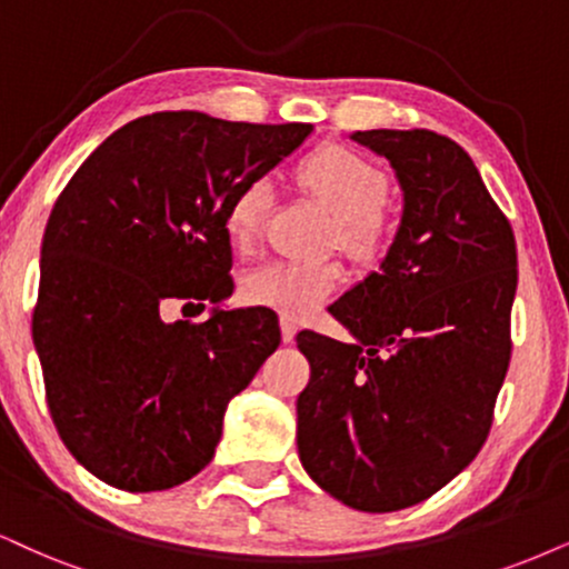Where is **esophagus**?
<instances>
[{"mask_svg": "<svg viewBox=\"0 0 569 569\" xmlns=\"http://www.w3.org/2000/svg\"><path fill=\"white\" fill-rule=\"evenodd\" d=\"M279 327H282V340H284V342L296 340V335H298V319H292L290 313H284V317L279 319Z\"/></svg>", "mask_w": 569, "mask_h": 569, "instance_id": "obj_1", "label": "esophagus"}]
</instances>
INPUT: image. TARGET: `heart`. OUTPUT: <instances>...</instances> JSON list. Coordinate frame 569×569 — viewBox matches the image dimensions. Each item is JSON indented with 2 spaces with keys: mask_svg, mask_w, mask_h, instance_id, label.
<instances>
[{
  "mask_svg": "<svg viewBox=\"0 0 569 569\" xmlns=\"http://www.w3.org/2000/svg\"><path fill=\"white\" fill-rule=\"evenodd\" d=\"M296 179L311 200L335 219V242L356 261H377L388 248L392 223L385 208L388 177L361 152L327 144L306 156ZM273 189L269 179H252L234 194L227 210V231L237 248H250L269 216ZM340 284L335 263L269 261L242 277V298L252 306L303 317L332 296Z\"/></svg>",
  "mask_w": 569,
  "mask_h": 569,
  "instance_id": "obj_1",
  "label": "heart"
}]
</instances>
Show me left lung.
<instances>
[{
	"instance_id": "8db88e82",
	"label": "left lung",
	"mask_w": 569,
	"mask_h": 569,
	"mask_svg": "<svg viewBox=\"0 0 569 569\" xmlns=\"http://www.w3.org/2000/svg\"><path fill=\"white\" fill-rule=\"evenodd\" d=\"M403 192L380 271L329 306L353 335L303 329L311 380L298 396V453L321 490L359 511L430 499L486 443L509 369L517 244L507 216L453 139L371 129Z\"/></svg>"
}]
</instances>
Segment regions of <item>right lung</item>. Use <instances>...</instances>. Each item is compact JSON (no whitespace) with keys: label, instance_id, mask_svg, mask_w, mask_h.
Segmentation results:
<instances>
[{"label":"right lung","instance_id":"add662e5","mask_svg":"<svg viewBox=\"0 0 569 569\" xmlns=\"http://www.w3.org/2000/svg\"><path fill=\"white\" fill-rule=\"evenodd\" d=\"M311 131L152 113L113 131L62 189L33 346L52 422L94 478L150 493L213 459L229 401L282 340L269 308L221 306L234 290L229 202ZM173 297L217 308L202 326H166L159 303Z\"/></svg>","mask_w":569,"mask_h":569}]
</instances>
